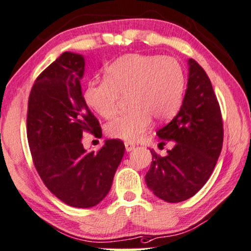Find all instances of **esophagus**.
Returning <instances> with one entry per match:
<instances>
[{"label":"esophagus","instance_id":"1","mask_svg":"<svg viewBox=\"0 0 251 251\" xmlns=\"http://www.w3.org/2000/svg\"><path fill=\"white\" fill-rule=\"evenodd\" d=\"M134 148H135V144L130 143V142H125V149H126L127 152L133 151Z\"/></svg>","mask_w":251,"mask_h":251}]
</instances>
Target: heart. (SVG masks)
<instances>
[{"label": "heart", "instance_id": "1", "mask_svg": "<svg viewBox=\"0 0 251 251\" xmlns=\"http://www.w3.org/2000/svg\"><path fill=\"white\" fill-rule=\"evenodd\" d=\"M106 80L91 82L84 91L90 108L106 119L118 113L121 96H129V113L107 125L108 135L136 141L153 118L167 122L178 113L185 91V73L177 59L168 56L128 54L107 67Z\"/></svg>", "mask_w": 251, "mask_h": 251}]
</instances>
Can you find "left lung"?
Masks as SVG:
<instances>
[{
  "label": "left lung",
  "mask_w": 251,
  "mask_h": 251,
  "mask_svg": "<svg viewBox=\"0 0 251 251\" xmlns=\"http://www.w3.org/2000/svg\"><path fill=\"white\" fill-rule=\"evenodd\" d=\"M189 74L180 110L156 134L174 142L166 156L151 150L152 163L145 181L155 196L168 203L193 197L214 170L223 144L221 109L207 74L188 59Z\"/></svg>",
  "instance_id": "left-lung-1"
}]
</instances>
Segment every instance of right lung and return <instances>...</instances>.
Here are the masks:
<instances>
[{"mask_svg": "<svg viewBox=\"0 0 251 251\" xmlns=\"http://www.w3.org/2000/svg\"><path fill=\"white\" fill-rule=\"evenodd\" d=\"M84 57L65 51L36 78L30 91L27 137L43 182L70 206L89 208L109 193L125 152L121 140H107L98 152L82 144L84 132L101 127L82 95Z\"/></svg>", "mask_w": 251, "mask_h": 251, "instance_id": "right-lung-1", "label": "right lung"}]
</instances>
